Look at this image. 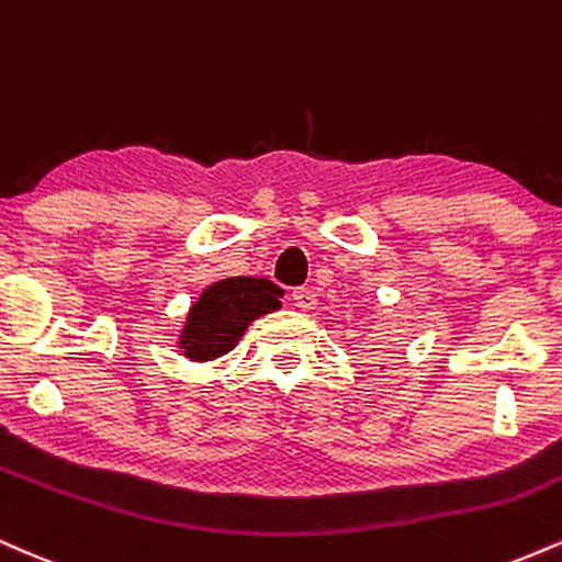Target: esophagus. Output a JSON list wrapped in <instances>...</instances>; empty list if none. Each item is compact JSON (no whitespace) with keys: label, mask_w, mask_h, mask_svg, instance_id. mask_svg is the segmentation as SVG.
Instances as JSON below:
<instances>
[{"label":"esophagus","mask_w":562,"mask_h":562,"mask_svg":"<svg viewBox=\"0 0 562 562\" xmlns=\"http://www.w3.org/2000/svg\"><path fill=\"white\" fill-rule=\"evenodd\" d=\"M294 296V305L300 310H315V305H318V294L310 292V289H296V292L292 294Z\"/></svg>","instance_id":"34e87169"}]
</instances>
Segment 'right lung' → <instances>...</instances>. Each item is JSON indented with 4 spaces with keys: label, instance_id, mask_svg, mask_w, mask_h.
<instances>
[{
    "label": "right lung",
    "instance_id": "1",
    "mask_svg": "<svg viewBox=\"0 0 562 562\" xmlns=\"http://www.w3.org/2000/svg\"><path fill=\"white\" fill-rule=\"evenodd\" d=\"M283 289L268 279L231 276L210 283L189 307L178 331V352L191 362H207L239 345L249 323L281 307Z\"/></svg>",
    "mask_w": 562,
    "mask_h": 562
}]
</instances>
